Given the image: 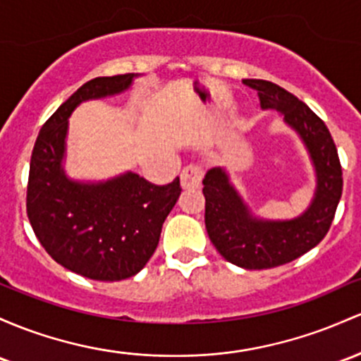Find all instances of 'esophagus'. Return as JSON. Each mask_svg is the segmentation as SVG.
<instances>
[{"label":"esophagus","instance_id":"1","mask_svg":"<svg viewBox=\"0 0 361 361\" xmlns=\"http://www.w3.org/2000/svg\"><path fill=\"white\" fill-rule=\"evenodd\" d=\"M202 183V169L199 166L190 164L181 171V188H199Z\"/></svg>","mask_w":361,"mask_h":361}]
</instances>
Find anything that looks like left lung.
Returning <instances> with one entry per match:
<instances>
[{
    "mask_svg": "<svg viewBox=\"0 0 361 361\" xmlns=\"http://www.w3.org/2000/svg\"><path fill=\"white\" fill-rule=\"evenodd\" d=\"M259 92L264 111H276L302 142L315 187L310 204L290 219L259 216L235 187L226 166H214L202 180L205 229L216 250L241 269H271L291 262L327 235L343 193L338 150L326 123L288 90L267 80H243Z\"/></svg>",
    "mask_w": 361,
    "mask_h": 361,
    "instance_id": "left-lung-1",
    "label": "left lung"
}]
</instances>
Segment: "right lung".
Wrapping results in <instances>:
<instances>
[{"instance_id":"right-lung-1","label":"right lung","mask_w":361,"mask_h":361,"mask_svg":"<svg viewBox=\"0 0 361 361\" xmlns=\"http://www.w3.org/2000/svg\"><path fill=\"white\" fill-rule=\"evenodd\" d=\"M138 77H97L82 85L44 123L30 157L27 214L35 236L58 264L94 281L140 272L181 193L180 178L157 187L133 171L106 180H75L66 173L71 113L82 102L128 92Z\"/></svg>"}]
</instances>
